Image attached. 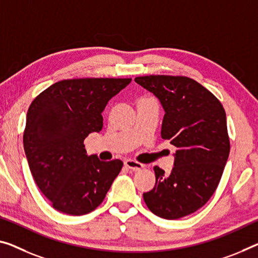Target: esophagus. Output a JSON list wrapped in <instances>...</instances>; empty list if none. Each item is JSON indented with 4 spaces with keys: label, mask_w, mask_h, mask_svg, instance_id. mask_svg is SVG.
I'll return each mask as SVG.
<instances>
[{
    "label": "esophagus",
    "mask_w": 258,
    "mask_h": 258,
    "mask_svg": "<svg viewBox=\"0 0 258 258\" xmlns=\"http://www.w3.org/2000/svg\"><path fill=\"white\" fill-rule=\"evenodd\" d=\"M124 166H125V167H128L130 169L135 170V172H137V170H141L143 167H144V166H143L141 162L135 161V160H132V159L125 160L124 161Z\"/></svg>",
    "instance_id": "esophagus-1"
}]
</instances>
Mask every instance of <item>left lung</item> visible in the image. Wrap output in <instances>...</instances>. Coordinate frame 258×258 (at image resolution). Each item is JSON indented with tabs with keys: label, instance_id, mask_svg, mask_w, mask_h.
Returning a JSON list of instances; mask_svg holds the SVG:
<instances>
[{
	"label": "left lung",
	"instance_id": "left-lung-1",
	"mask_svg": "<svg viewBox=\"0 0 258 258\" xmlns=\"http://www.w3.org/2000/svg\"><path fill=\"white\" fill-rule=\"evenodd\" d=\"M135 82L160 100L161 137L177 150L170 174L154 166L156 184L143 194L145 204L164 219H179L201 209L215 194L229 154L221 102L194 79L150 75Z\"/></svg>",
	"mask_w": 258,
	"mask_h": 258
}]
</instances>
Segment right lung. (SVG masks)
Wrapping results in <instances>:
<instances>
[{
	"mask_svg": "<svg viewBox=\"0 0 258 258\" xmlns=\"http://www.w3.org/2000/svg\"><path fill=\"white\" fill-rule=\"evenodd\" d=\"M132 78L64 79L30 105L24 150L35 183L57 211L86 215L105 200L122 169L118 159L86 154L84 140L102 129V110Z\"/></svg>",
	"mask_w": 258,
	"mask_h": 258,
	"instance_id": "obj_1",
	"label": "right lung"
}]
</instances>
